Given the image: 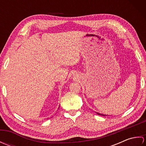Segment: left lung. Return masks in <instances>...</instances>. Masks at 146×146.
<instances>
[{
    "mask_svg": "<svg viewBox=\"0 0 146 146\" xmlns=\"http://www.w3.org/2000/svg\"><path fill=\"white\" fill-rule=\"evenodd\" d=\"M97 113L98 114V115H103V116H105V115H104V114H102V113H98V112H97Z\"/></svg>",
    "mask_w": 146,
    "mask_h": 146,
    "instance_id": "8db88e82",
    "label": "left lung"
}]
</instances>
